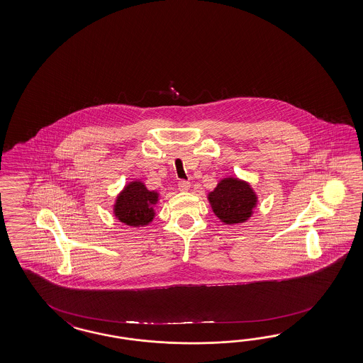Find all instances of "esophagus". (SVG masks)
<instances>
[{"label":"esophagus","instance_id":"esophagus-1","mask_svg":"<svg viewBox=\"0 0 363 363\" xmlns=\"http://www.w3.org/2000/svg\"><path fill=\"white\" fill-rule=\"evenodd\" d=\"M178 189H179L181 191H187V190L190 189V182L186 181V179L178 181Z\"/></svg>","mask_w":363,"mask_h":363}]
</instances>
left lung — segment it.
I'll return each instance as SVG.
<instances>
[{
    "mask_svg": "<svg viewBox=\"0 0 363 363\" xmlns=\"http://www.w3.org/2000/svg\"><path fill=\"white\" fill-rule=\"evenodd\" d=\"M213 211L225 224L247 221L256 207L257 195L250 185L239 178L221 179L208 194Z\"/></svg>",
    "mask_w": 363,
    "mask_h": 363,
    "instance_id": "obj_1",
    "label": "left lung"
}]
</instances>
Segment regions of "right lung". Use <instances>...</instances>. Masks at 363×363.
<instances>
[{
  "label": "right lung",
  "instance_id": "obj_1",
  "mask_svg": "<svg viewBox=\"0 0 363 363\" xmlns=\"http://www.w3.org/2000/svg\"><path fill=\"white\" fill-rule=\"evenodd\" d=\"M159 194L150 191L140 181H133L118 195L114 213L118 220L131 227H144L155 218L153 206L157 203Z\"/></svg>",
  "mask_w": 363,
  "mask_h": 363
}]
</instances>
